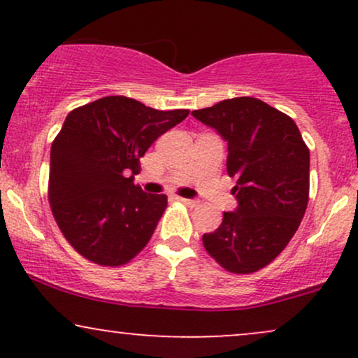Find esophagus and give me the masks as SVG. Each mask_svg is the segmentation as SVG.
I'll use <instances>...</instances> for the list:
<instances>
[{"instance_id":"1","label":"esophagus","mask_w":358,"mask_h":358,"mask_svg":"<svg viewBox=\"0 0 358 358\" xmlns=\"http://www.w3.org/2000/svg\"><path fill=\"white\" fill-rule=\"evenodd\" d=\"M180 202L185 203V205H187V207H190V208H193V207H199V200H192V199H180Z\"/></svg>"}]
</instances>
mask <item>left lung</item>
<instances>
[{"mask_svg":"<svg viewBox=\"0 0 358 358\" xmlns=\"http://www.w3.org/2000/svg\"><path fill=\"white\" fill-rule=\"evenodd\" d=\"M227 141V173L239 207L203 234L208 256L225 271L266 268L298 231L310 199V150L296 122L256 97H234L193 110Z\"/></svg>","mask_w":358,"mask_h":358,"instance_id":"left-lung-1","label":"left lung"}]
</instances>
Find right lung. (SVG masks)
Here are the masks:
<instances>
[{
    "instance_id": "obj_1",
    "label": "right lung",
    "mask_w": 358,
    "mask_h": 358,
    "mask_svg": "<svg viewBox=\"0 0 358 358\" xmlns=\"http://www.w3.org/2000/svg\"><path fill=\"white\" fill-rule=\"evenodd\" d=\"M188 113L148 108L126 96L102 97L69 113L52 143L48 202L80 256L116 268L146 248L168 199L145 193L133 178L148 148Z\"/></svg>"
}]
</instances>
